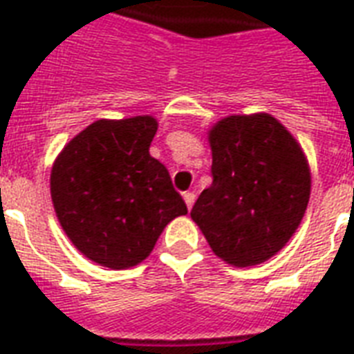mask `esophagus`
Listing matches in <instances>:
<instances>
[{"instance_id": "obj_1", "label": "esophagus", "mask_w": 354, "mask_h": 354, "mask_svg": "<svg viewBox=\"0 0 354 354\" xmlns=\"http://www.w3.org/2000/svg\"><path fill=\"white\" fill-rule=\"evenodd\" d=\"M183 197H185L186 207L188 208L194 207V203H196V194H194V192H185V194H183Z\"/></svg>"}]
</instances>
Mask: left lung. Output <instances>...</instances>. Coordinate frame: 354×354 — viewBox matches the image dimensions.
Wrapping results in <instances>:
<instances>
[{"instance_id": "obj_1", "label": "left lung", "mask_w": 354, "mask_h": 354, "mask_svg": "<svg viewBox=\"0 0 354 354\" xmlns=\"http://www.w3.org/2000/svg\"><path fill=\"white\" fill-rule=\"evenodd\" d=\"M212 185L192 220L220 259L238 268L281 251L305 216L310 171L294 136L270 114L229 116L210 131Z\"/></svg>"}]
</instances>
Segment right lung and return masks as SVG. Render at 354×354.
Listing matches in <instances>:
<instances>
[{
    "mask_svg": "<svg viewBox=\"0 0 354 354\" xmlns=\"http://www.w3.org/2000/svg\"><path fill=\"white\" fill-rule=\"evenodd\" d=\"M151 116L100 120L62 149L51 199L73 245L97 264L123 270L146 259L169 221L188 212L168 169L149 155Z\"/></svg>",
    "mask_w": 354,
    "mask_h": 354,
    "instance_id": "right-lung-1",
    "label": "right lung"
}]
</instances>
